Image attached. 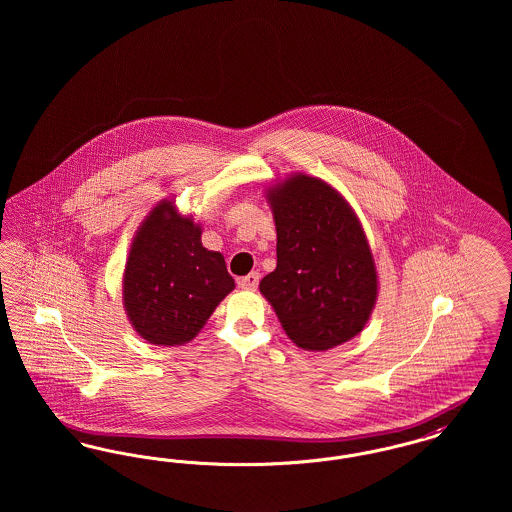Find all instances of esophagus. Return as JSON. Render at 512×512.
Listing matches in <instances>:
<instances>
[{
    "label": "esophagus",
    "instance_id": "34e87169",
    "mask_svg": "<svg viewBox=\"0 0 512 512\" xmlns=\"http://www.w3.org/2000/svg\"><path fill=\"white\" fill-rule=\"evenodd\" d=\"M259 278H261L259 272H251V274H247L244 278H240L238 284H240L242 290H255L259 286Z\"/></svg>",
    "mask_w": 512,
    "mask_h": 512
}]
</instances>
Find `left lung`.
Returning a JSON list of instances; mask_svg holds the SVG:
<instances>
[{
	"mask_svg": "<svg viewBox=\"0 0 512 512\" xmlns=\"http://www.w3.org/2000/svg\"><path fill=\"white\" fill-rule=\"evenodd\" d=\"M276 226V268L259 292L288 338L328 351L363 332L378 299V270L365 228L347 199L305 172L265 188Z\"/></svg>",
	"mask_w": 512,
	"mask_h": 512,
	"instance_id": "8db88e82",
	"label": "left lung"
}]
</instances>
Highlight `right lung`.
<instances>
[{"instance_id":"add662e5","label":"right lung","mask_w":512,"mask_h":512,"mask_svg":"<svg viewBox=\"0 0 512 512\" xmlns=\"http://www.w3.org/2000/svg\"><path fill=\"white\" fill-rule=\"evenodd\" d=\"M203 226L180 213L174 195L140 222L122 272V307L136 334L153 345L194 340L236 288L220 251L201 244Z\"/></svg>"}]
</instances>
